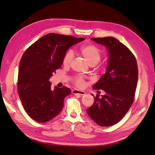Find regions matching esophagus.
I'll use <instances>...</instances> for the list:
<instances>
[{
	"label": "esophagus",
	"instance_id": "obj_1",
	"mask_svg": "<svg viewBox=\"0 0 155 155\" xmlns=\"http://www.w3.org/2000/svg\"><path fill=\"white\" fill-rule=\"evenodd\" d=\"M72 93L73 94H78L80 95V96H83V95L85 94V93L84 91H78L77 89H74L72 91Z\"/></svg>",
	"mask_w": 155,
	"mask_h": 155
}]
</instances>
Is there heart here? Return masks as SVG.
<instances>
[{"instance_id": "1", "label": "heart", "mask_w": 155, "mask_h": 155, "mask_svg": "<svg viewBox=\"0 0 155 155\" xmlns=\"http://www.w3.org/2000/svg\"><path fill=\"white\" fill-rule=\"evenodd\" d=\"M80 53L86 59L90 65H95L101 61L102 57L101 51L96 46L94 45H85L80 48ZM73 53L71 51H68L66 52L62 63L64 66H68L71 63L73 59ZM74 84L78 87H83L84 85V78L80 75H77L72 78Z\"/></svg>"}]
</instances>
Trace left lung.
Wrapping results in <instances>:
<instances>
[{
	"mask_svg": "<svg viewBox=\"0 0 155 155\" xmlns=\"http://www.w3.org/2000/svg\"><path fill=\"white\" fill-rule=\"evenodd\" d=\"M92 40L106 47L109 59L107 72L93 87L94 89L104 90L105 94L101 97L97 94L87 112L99 126L110 127L118 123L133 103L139 76L137 62L129 48L117 38Z\"/></svg>",
	"mask_w": 155,
	"mask_h": 155,
	"instance_id": "left-lung-1",
	"label": "left lung"
}]
</instances>
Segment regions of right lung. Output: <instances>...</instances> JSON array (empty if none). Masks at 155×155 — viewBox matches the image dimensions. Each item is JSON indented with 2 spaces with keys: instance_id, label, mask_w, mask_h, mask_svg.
<instances>
[{
  "instance_id": "add662e5",
  "label": "right lung",
  "mask_w": 155,
  "mask_h": 155,
  "mask_svg": "<svg viewBox=\"0 0 155 155\" xmlns=\"http://www.w3.org/2000/svg\"><path fill=\"white\" fill-rule=\"evenodd\" d=\"M84 40L69 35L49 33L31 45L19 64L17 89L22 106L32 119L46 123L58 115L64 106L69 88L55 87L49 81L60 68L68 48Z\"/></svg>"
}]
</instances>
